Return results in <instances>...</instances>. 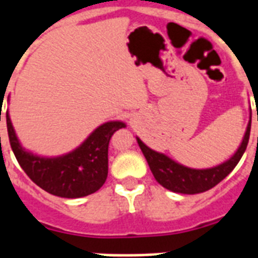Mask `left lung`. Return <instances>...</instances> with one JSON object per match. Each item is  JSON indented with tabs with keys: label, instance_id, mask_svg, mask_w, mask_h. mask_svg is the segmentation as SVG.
Wrapping results in <instances>:
<instances>
[{
	"label": "left lung",
	"instance_id": "8db88e82",
	"mask_svg": "<svg viewBox=\"0 0 258 258\" xmlns=\"http://www.w3.org/2000/svg\"><path fill=\"white\" fill-rule=\"evenodd\" d=\"M249 135H250V121L248 123V127L245 131L244 139L234 155L224 163L210 167V169L186 167L178 162L172 161L171 158L165 154L158 153L147 147L139 138H137V141L158 183L162 184L170 191L180 192V194H198V192L208 191L214 187L233 171L246 150Z\"/></svg>",
	"mask_w": 258,
	"mask_h": 258
}]
</instances>
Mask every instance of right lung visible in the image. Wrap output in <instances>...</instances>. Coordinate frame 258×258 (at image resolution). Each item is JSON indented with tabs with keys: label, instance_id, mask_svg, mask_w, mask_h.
I'll return each instance as SVG.
<instances>
[{
	"label": "right lung",
	"instance_id": "right-lung-1",
	"mask_svg": "<svg viewBox=\"0 0 258 258\" xmlns=\"http://www.w3.org/2000/svg\"><path fill=\"white\" fill-rule=\"evenodd\" d=\"M8 135L18 163L26 175L49 194L62 198H80L97 191L108 175V145L123 121L103 123L74 151L61 157H38L26 151L18 141L9 115Z\"/></svg>",
	"mask_w": 258,
	"mask_h": 258
}]
</instances>
